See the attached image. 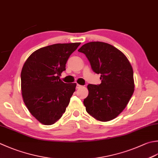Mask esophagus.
<instances>
[{"instance_id":"esophagus-1","label":"esophagus","mask_w":158,"mask_h":158,"mask_svg":"<svg viewBox=\"0 0 158 158\" xmlns=\"http://www.w3.org/2000/svg\"><path fill=\"white\" fill-rule=\"evenodd\" d=\"M76 88H77V89H79V88H82V85H79V84H77V86H76Z\"/></svg>"}]
</instances>
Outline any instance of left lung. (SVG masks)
<instances>
[{"label": "left lung", "instance_id": "left-lung-1", "mask_svg": "<svg viewBox=\"0 0 158 158\" xmlns=\"http://www.w3.org/2000/svg\"><path fill=\"white\" fill-rule=\"evenodd\" d=\"M79 52L85 54L92 70L101 74V83L89 84L83 100L87 112L100 121L115 118L127 105L134 91V72L127 58L107 43L91 42Z\"/></svg>", "mask_w": 158, "mask_h": 158}]
</instances>
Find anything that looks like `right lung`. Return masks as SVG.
Returning a JSON list of instances; mask_svg holds the SVG:
<instances>
[{
  "mask_svg": "<svg viewBox=\"0 0 158 158\" xmlns=\"http://www.w3.org/2000/svg\"><path fill=\"white\" fill-rule=\"evenodd\" d=\"M80 42L55 44L33 52L21 72V89L24 104L42 124H54L69 106L76 83L60 79L69 57Z\"/></svg>",
  "mask_w": 158,
  "mask_h": 158,
  "instance_id": "obj_1",
  "label": "right lung"
}]
</instances>
